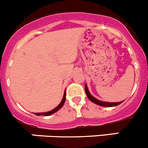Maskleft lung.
<instances>
[{
	"label": "left lung",
	"mask_w": 148,
	"mask_h": 148,
	"mask_svg": "<svg viewBox=\"0 0 148 148\" xmlns=\"http://www.w3.org/2000/svg\"><path fill=\"white\" fill-rule=\"evenodd\" d=\"M85 92H86V96H87V97L89 98V100H91L92 102L95 103V104H98V105L103 106V107H114V106L119 105V104H120L122 102H112L111 103V102H102V101L98 100V99H97L96 98H95L93 96H92V95H91V94L89 93V90H88L87 86H86V84H85Z\"/></svg>",
	"instance_id": "obj_1"
}]
</instances>
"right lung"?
<instances>
[{"label": "right lung", "mask_w": 148, "mask_h": 148, "mask_svg": "<svg viewBox=\"0 0 148 148\" xmlns=\"http://www.w3.org/2000/svg\"><path fill=\"white\" fill-rule=\"evenodd\" d=\"M65 100H66V91L64 92V97H63V99H62V102H61L60 104H59V105H58L57 107H56V108H54V109H53V110H52L51 111L48 112L35 113V114H36V115H38V116H40V115H44V116H49V115H51V114H53V113H55V112H57L58 110H60V109L62 108V106H63L64 104Z\"/></svg>", "instance_id": "obj_1"}]
</instances>
